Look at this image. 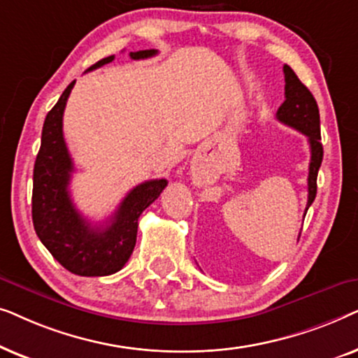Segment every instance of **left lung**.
Wrapping results in <instances>:
<instances>
[{
	"label": "left lung",
	"mask_w": 358,
	"mask_h": 358,
	"mask_svg": "<svg viewBox=\"0 0 358 358\" xmlns=\"http://www.w3.org/2000/svg\"><path fill=\"white\" fill-rule=\"evenodd\" d=\"M283 75H285V101L278 107L277 120L306 135L311 148L310 173H308V212L310 205L315 202L317 171L322 161L320 109L310 90L298 80L295 71L288 65L283 66Z\"/></svg>",
	"instance_id": "left-lung-1"
}]
</instances>
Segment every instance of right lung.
<instances>
[{"instance_id":"right-lung-1","label":"right lung","mask_w":358,"mask_h":358,"mask_svg":"<svg viewBox=\"0 0 358 358\" xmlns=\"http://www.w3.org/2000/svg\"><path fill=\"white\" fill-rule=\"evenodd\" d=\"M156 53L153 48L130 52V58L141 60ZM112 60L114 55L102 58L87 71ZM75 83L68 85L43 122L41 150L34 164L32 222L43 246L66 271L83 277H104L119 272L130 259L140 215L159 197L168 180L153 179L136 185L102 224H91L78 212L68 190L75 168L63 138V112Z\"/></svg>"}]
</instances>
